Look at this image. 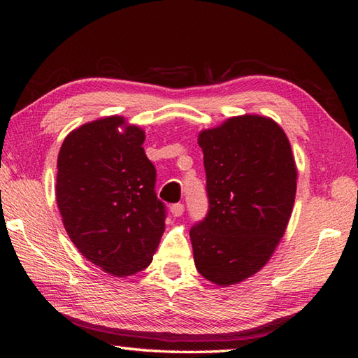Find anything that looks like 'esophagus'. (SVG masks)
Segmentation results:
<instances>
[{
	"label": "esophagus",
	"instance_id": "obj_1",
	"mask_svg": "<svg viewBox=\"0 0 358 358\" xmlns=\"http://www.w3.org/2000/svg\"><path fill=\"white\" fill-rule=\"evenodd\" d=\"M171 212H172L173 217H181V215H183V212H185V206H183V204H181V203L172 204V206H171Z\"/></svg>",
	"mask_w": 358,
	"mask_h": 358
}]
</instances>
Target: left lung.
I'll return each mask as SVG.
<instances>
[{"instance_id": "8db88e82", "label": "left lung", "mask_w": 358, "mask_h": 358, "mask_svg": "<svg viewBox=\"0 0 358 358\" xmlns=\"http://www.w3.org/2000/svg\"><path fill=\"white\" fill-rule=\"evenodd\" d=\"M209 212L191 235L195 268L217 286L237 285L271 260L296 191L287 136L272 118L231 117L199 134Z\"/></svg>"}]
</instances>
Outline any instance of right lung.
<instances>
[{"instance_id": "obj_1", "label": "right lung", "mask_w": 358, "mask_h": 358, "mask_svg": "<svg viewBox=\"0 0 358 358\" xmlns=\"http://www.w3.org/2000/svg\"><path fill=\"white\" fill-rule=\"evenodd\" d=\"M144 138L124 117H104L73 129L57 159L64 229L85 258L113 277L148 268L164 232Z\"/></svg>"}]
</instances>
